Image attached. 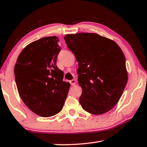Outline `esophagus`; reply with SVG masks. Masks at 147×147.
<instances>
[{
    "instance_id": "1",
    "label": "esophagus",
    "mask_w": 147,
    "mask_h": 147,
    "mask_svg": "<svg viewBox=\"0 0 147 147\" xmlns=\"http://www.w3.org/2000/svg\"><path fill=\"white\" fill-rule=\"evenodd\" d=\"M69 82H70L71 86H74V85H75V84H76V80H70Z\"/></svg>"
}]
</instances>
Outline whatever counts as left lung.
<instances>
[{
	"label": "left lung",
	"instance_id": "left-lung-1",
	"mask_svg": "<svg viewBox=\"0 0 147 147\" xmlns=\"http://www.w3.org/2000/svg\"><path fill=\"white\" fill-rule=\"evenodd\" d=\"M64 39L78 61L82 107L94 115L108 112L118 102L127 84L123 51L115 41L94 33L67 34Z\"/></svg>",
	"mask_w": 147,
	"mask_h": 147
}]
</instances>
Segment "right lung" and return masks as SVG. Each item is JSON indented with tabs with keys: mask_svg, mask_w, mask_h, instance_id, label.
<instances>
[{
	"mask_svg": "<svg viewBox=\"0 0 147 147\" xmlns=\"http://www.w3.org/2000/svg\"><path fill=\"white\" fill-rule=\"evenodd\" d=\"M56 36H50L30 43L19 54L14 67L21 99L31 111L43 117L60 112L70 88L56 65L61 51Z\"/></svg>",
	"mask_w": 147,
	"mask_h": 147,
	"instance_id": "1",
	"label": "right lung"
}]
</instances>
